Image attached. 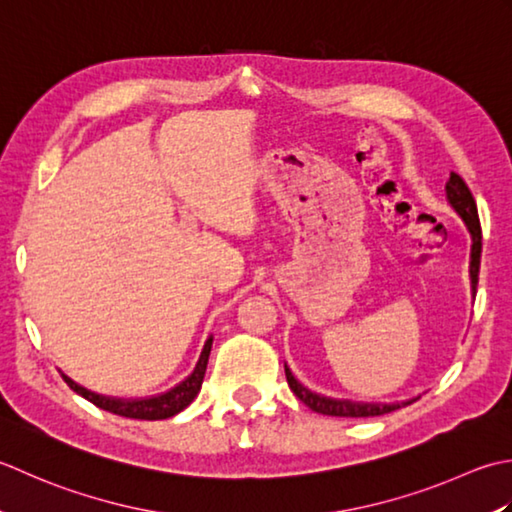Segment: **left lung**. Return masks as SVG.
<instances>
[{
  "label": "left lung",
  "mask_w": 512,
  "mask_h": 512,
  "mask_svg": "<svg viewBox=\"0 0 512 512\" xmlns=\"http://www.w3.org/2000/svg\"><path fill=\"white\" fill-rule=\"evenodd\" d=\"M446 198L448 203L453 205V210L464 218V223L471 232L473 245H471V289H473V298L477 291V276H479V258H482V227H479V218H477V205L475 198L468 190V185L460 174L451 172V179L446 181ZM285 375H287V384L289 389L294 391L296 398L307 404L311 411L322 413V415H333V417H373V415H384L391 411H398L402 406L411 404L415 400H406V402H395V404H380V402H351V400H333L325 398V395H318L314 391H309L307 387L294 378V373L289 371L285 364Z\"/></svg>",
  "instance_id": "obj_1"
}]
</instances>
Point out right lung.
Listing matches in <instances>:
<instances>
[{
	"label": "right lung",
	"mask_w": 512,
	"mask_h": 512,
	"mask_svg": "<svg viewBox=\"0 0 512 512\" xmlns=\"http://www.w3.org/2000/svg\"><path fill=\"white\" fill-rule=\"evenodd\" d=\"M210 351H212V336L205 340L201 358H198L194 371L187 375L183 382L176 384L174 389L165 391L161 395H152V398H137V400L110 398V395H99L79 387L77 382H72L64 373H61V378H64L68 387L75 393H79L81 398H86L88 402H92L108 413L130 417V420H168V417L181 413L185 406H190L192 400L198 395V391H201L207 360H210Z\"/></svg>",
	"instance_id": "1"
}]
</instances>
